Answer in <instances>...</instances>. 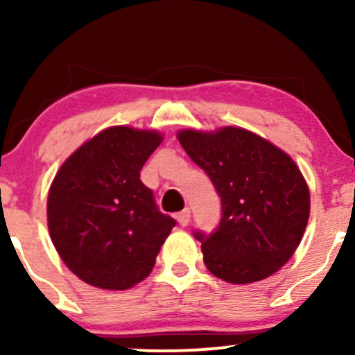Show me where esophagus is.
<instances>
[{"instance_id":"obj_1","label":"esophagus","mask_w":355,"mask_h":355,"mask_svg":"<svg viewBox=\"0 0 355 355\" xmlns=\"http://www.w3.org/2000/svg\"><path fill=\"white\" fill-rule=\"evenodd\" d=\"M177 222L180 223L182 227L189 225V222H190V209H185V210H182L180 214H177Z\"/></svg>"}]
</instances>
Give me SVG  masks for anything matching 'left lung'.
<instances>
[{
    "label": "left lung",
    "mask_w": 355,
    "mask_h": 355,
    "mask_svg": "<svg viewBox=\"0 0 355 355\" xmlns=\"http://www.w3.org/2000/svg\"><path fill=\"white\" fill-rule=\"evenodd\" d=\"M177 138L222 200L217 229L193 232L207 268L230 284L275 274L294 255L311 214L309 187L295 162L237 126L210 133L182 130Z\"/></svg>",
    "instance_id": "obj_1"
}]
</instances>
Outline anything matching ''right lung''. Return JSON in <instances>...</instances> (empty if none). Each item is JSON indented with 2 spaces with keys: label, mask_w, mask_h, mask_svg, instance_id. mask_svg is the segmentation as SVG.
Segmentation results:
<instances>
[{
  "label": "right lung",
  "mask_w": 355,
  "mask_h": 355,
  "mask_svg": "<svg viewBox=\"0 0 355 355\" xmlns=\"http://www.w3.org/2000/svg\"><path fill=\"white\" fill-rule=\"evenodd\" d=\"M164 137L112 126L61 165L48 193V229L67 267L93 287L125 291L152 272L175 227L140 170Z\"/></svg>",
  "instance_id": "1"
}]
</instances>
